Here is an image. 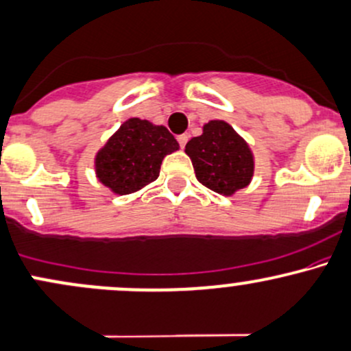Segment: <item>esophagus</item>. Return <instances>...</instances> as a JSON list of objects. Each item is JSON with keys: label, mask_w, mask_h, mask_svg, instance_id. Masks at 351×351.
Wrapping results in <instances>:
<instances>
[{"label": "esophagus", "mask_w": 351, "mask_h": 351, "mask_svg": "<svg viewBox=\"0 0 351 351\" xmlns=\"http://www.w3.org/2000/svg\"><path fill=\"white\" fill-rule=\"evenodd\" d=\"M176 140H178V143H180V146H182V148H184V145H186V141H188V134H180L178 138H176Z\"/></svg>", "instance_id": "esophagus-1"}]
</instances>
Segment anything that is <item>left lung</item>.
Segmentation results:
<instances>
[{
  "label": "left lung",
  "instance_id": "1",
  "mask_svg": "<svg viewBox=\"0 0 351 351\" xmlns=\"http://www.w3.org/2000/svg\"><path fill=\"white\" fill-rule=\"evenodd\" d=\"M198 182L219 195L230 196L252 182L253 155L248 145L228 123L213 119L199 136L184 146Z\"/></svg>",
  "mask_w": 351,
  "mask_h": 351
}]
</instances>
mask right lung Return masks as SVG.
I'll return each instance as SVG.
<instances>
[{
    "mask_svg": "<svg viewBox=\"0 0 351 351\" xmlns=\"http://www.w3.org/2000/svg\"><path fill=\"white\" fill-rule=\"evenodd\" d=\"M178 149L165 126L130 118L96 155V176L118 195H128L155 182L163 158Z\"/></svg>",
    "mask_w": 351,
    "mask_h": 351,
    "instance_id": "add662e5",
    "label": "right lung"
}]
</instances>
